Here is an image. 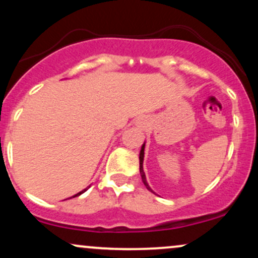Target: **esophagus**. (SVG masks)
<instances>
[{
    "label": "esophagus",
    "instance_id": "obj_1",
    "mask_svg": "<svg viewBox=\"0 0 258 258\" xmlns=\"http://www.w3.org/2000/svg\"><path fill=\"white\" fill-rule=\"evenodd\" d=\"M136 125L138 127H146L147 125V120L144 119V117H141V119L137 120V122H136Z\"/></svg>",
    "mask_w": 258,
    "mask_h": 258
}]
</instances>
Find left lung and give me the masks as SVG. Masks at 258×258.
<instances>
[{"mask_svg":"<svg viewBox=\"0 0 258 258\" xmlns=\"http://www.w3.org/2000/svg\"><path fill=\"white\" fill-rule=\"evenodd\" d=\"M144 147H146V143L142 146V149H141V153H139V171H141V176H142V180H143L144 185L147 186L148 190H150L152 193H154V191L150 189V186L148 185L147 183V178H146V174H144V171H143V159H144Z\"/></svg>","mask_w":258,"mask_h":258,"instance_id":"left-lung-1","label":"left lung"}]
</instances>
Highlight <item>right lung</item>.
<instances>
[{
	"instance_id": "right-lung-1",
	"label": "right lung",
	"mask_w": 258,
	"mask_h": 258,
	"mask_svg": "<svg viewBox=\"0 0 258 258\" xmlns=\"http://www.w3.org/2000/svg\"><path fill=\"white\" fill-rule=\"evenodd\" d=\"M87 189H88V188H86V189H84V190H82V191H80V193H78V194H76V195H74V197H73V198H75V197H79V195H81L82 193H85V191H86V190H87Z\"/></svg>"
}]
</instances>
